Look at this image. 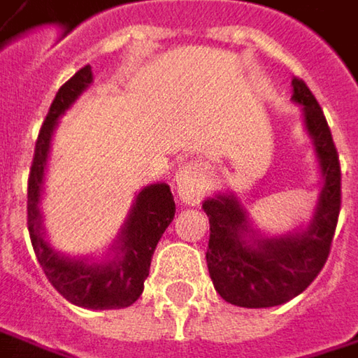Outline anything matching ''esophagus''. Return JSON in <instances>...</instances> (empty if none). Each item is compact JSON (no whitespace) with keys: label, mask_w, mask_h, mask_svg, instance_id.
<instances>
[{"label":"esophagus","mask_w":358,"mask_h":358,"mask_svg":"<svg viewBox=\"0 0 358 358\" xmlns=\"http://www.w3.org/2000/svg\"><path fill=\"white\" fill-rule=\"evenodd\" d=\"M209 178H211V172H209L207 164H203L199 159L180 164L176 176H174L178 196L186 205H199L209 188Z\"/></svg>","instance_id":"obj_1"}]
</instances>
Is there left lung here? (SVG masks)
<instances>
[{"mask_svg": "<svg viewBox=\"0 0 358 358\" xmlns=\"http://www.w3.org/2000/svg\"><path fill=\"white\" fill-rule=\"evenodd\" d=\"M291 85L322 174L308 225L271 238L252 225L234 194H215L203 203L211 225L207 266L215 291L240 308H275L303 293L324 268L338 223L341 162L330 127L308 85L297 78Z\"/></svg>", "mask_w": 358, "mask_h": 358, "instance_id": "left-lung-1", "label": "left lung"}]
</instances>
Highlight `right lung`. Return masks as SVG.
I'll return each mask as SVG.
<instances>
[{"instance_id": "1", "label": "right lung", "mask_w": 358, "mask_h": 358, "mask_svg": "<svg viewBox=\"0 0 358 358\" xmlns=\"http://www.w3.org/2000/svg\"><path fill=\"white\" fill-rule=\"evenodd\" d=\"M92 67H82L69 82H65L38 133L34 159L28 178V231L38 264L43 266L50 285L73 306L85 309H120L133 306L141 293L149 275L151 256L168 225L174 219L176 205L170 186L164 182L145 186L124 219L116 240L108 248L106 258H69L57 252L47 242L43 223L41 199L45 190V172L49 162L52 133L59 118L92 85Z\"/></svg>"}]
</instances>
